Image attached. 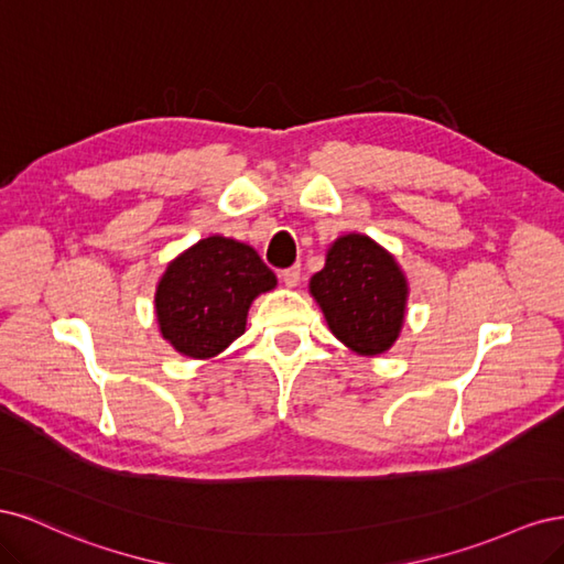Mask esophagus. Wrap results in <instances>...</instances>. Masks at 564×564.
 Here are the masks:
<instances>
[{"mask_svg":"<svg viewBox=\"0 0 564 564\" xmlns=\"http://www.w3.org/2000/svg\"><path fill=\"white\" fill-rule=\"evenodd\" d=\"M282 282H284V286H289V289L299 286V282H301V268H299V265H292V268L282 270Z\"/></svg>","mask_w":564,"mask_h":564,"instance_id":"1","label":"esophagus"}]
</instances>
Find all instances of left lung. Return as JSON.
<instances>
[{"instance_id":"1","label":"left lung","mask_w":564,"mask_h":564,"mask_svg":"<svg viewBox=\"0 0 564 564\" xmlns=\"http://www.w3.org/2000/svg\"><path fill=\"white\" fill-rule=\"evenodd\" d=\"M308 292L329 332L352 352L377 357L400 338L409 282L395 256L371 237H336L324 268L311 278Z\"/></svg>"}]
</instances>
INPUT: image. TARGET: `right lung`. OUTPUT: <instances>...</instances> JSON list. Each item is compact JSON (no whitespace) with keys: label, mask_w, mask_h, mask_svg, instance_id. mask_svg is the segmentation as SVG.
<instances>
[{"label":"right lung","mask_w":564,"mask_h":564,"mask_svg":"<svg viewBox=\"0 0 564 564\" xmlns=\"http://www.w3.org/2000/svg\"><path fill=\"white\" fill-rule=\"evenodd\" d=\"M278 286L253 247L209 235L169 261L155 289L160 334L193 360H214L247 329L251 303Z\"/></svg>","instance_id":"1"}]
</instances>
